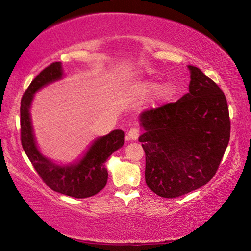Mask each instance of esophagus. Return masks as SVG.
I'll list each match as a JSON object with an SVG mask.
<instances>
[{
	"instance_id": "esophagus-1",
	"label": "esophagus",
	"mask_w": 251,
	"mask_h": 251,
	"mask_svg": "<svg viewBox=\"0 0 251 251\" xmlns=\"http://www.w3.org/2000/svg\"><path fill=\"white\" fill-rule=\"evenodd\" d=\"M139 133H140V131H139V129L138 128H131L128 131V138L129 139H131V140H137L138 138H139Z\"/></svg>"
}]
</instances>
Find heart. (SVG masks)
Segmentation results:
<instances>
[{
	"instance_id": "1",
	"label": "heart",
	"mask_w": 251,
	"mask_h": 251,
	"mask_svg": "<svg viewBox=\"0 0 251 251\" xmlns=\"http://www.w3.org/2000/svg\"><path fill=\"white\" fill-rule=\"evenodd\" d=\"M138 89L141 92H151L155 89V99L157 101L170 100L176 92V85L172 81H164L159 85H156L154 81H145L138 85Z\"/></svg>"
}]
</instances>
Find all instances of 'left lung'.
Listing matches in <instances>:
<instances>
[{
  "label": "left lung",
  "instance_id": "8db88e82",
  "mask_svg": "<svg viewBox=\"0 0 251 251\" xmlns=\"http://www.w3.org/2000/svg\"><path fill=\"white\" fill-rule=\"evenodd\" d=\"M189 92L176 101L139 115L146 154L145 180L164 198L205 186L216 173L228 140L230 117L220 87L188 65Z\"/></svg>",
  "mask_w": 251,
  "mask_h": 251
}]
</instances>
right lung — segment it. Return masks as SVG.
Instances as JSON below:
<instances>
[{
    "label": "right lung",
    "mask_w": 251,
    "mask_h": 251,
    "mask_svg": "<svg viewBox=\"0 0 251 251\" xmlns=\"http://www.w3.org/2000/svg\"><path fill=\"white\" fill-rule=\"evenodd\" d=\"M63 77L62 63L54 62L45 68L25 92L20 107L21 144L35 170L52 190L75 198L92 197L106 186L108 173L105 162L123 146L125 132L117 129L95 138L80 157L70 163L55 162L43 154L36 141L30 108L36 93Z\"/></svg>",
    "instance_id": "right-lung-1"
}]
</instances>
